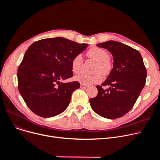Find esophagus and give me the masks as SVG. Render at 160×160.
<instances>
[{"label":"esophagus","instance_id":"34e87169","mask_svg":"<svg viewBox=\"0 0 160 160\" xmlns=\"http://www.w3.org/2000/svg\"><path fill=\"white\" fill-rule=\"evenodd\" d=\"M87 85H85V84H81V85H80V88H87Z\"/></svg>","mask_w":160,"mask_h":160}]
</instances>
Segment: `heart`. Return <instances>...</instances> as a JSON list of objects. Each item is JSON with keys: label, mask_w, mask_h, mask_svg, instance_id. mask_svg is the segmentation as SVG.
Masks as SVG:
<instances>
[{"label": "heart", "mask_w": 160, "mask_h": 160, "mask_svg": "<svg viewBox=\"0 0 160 160\" xmlns=\"http://www.w3.org/2000/svg\"><path fill=\"white\" fill-rule=\"evenodd\" d=\"M87 55L88 58L96 61L94 68H93V71L96 72L90 75L81 73L76 77V79L85 84L99 82L102 79L101 73L104 76H107L112 69V63L109 59V53L105 49L99 48V47H93L87 52ZM82 62L83 60L81 54L74 56L71 61L72 70L73 73H80Z\"/></svg>", "instance_id": "heart-1"}]
</instances>
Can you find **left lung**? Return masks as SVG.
I'll use <instances>...</instances> for the list:
<instances>
[{
  "label": "left lung",
  "instance_id": "obj_1",
  "mask_svg": "<svg viewBox=\"0 0 160 160\" xmlns=\"http://www.w3.org/2000/svg\"><path fill=\"white\" fill-rule=\"evenodd\" d=\"M113 56L114 68L108 78L97 85L96 97L91 98L92 108L98 115L116 119L125 115L134 107L147 78V70L140 53L128 45L108 41L98 44ZM108 86V89L103 86Z\"/></svg>",
  "mask_w": 160,
  "mask_h": 160
}]
</instances>
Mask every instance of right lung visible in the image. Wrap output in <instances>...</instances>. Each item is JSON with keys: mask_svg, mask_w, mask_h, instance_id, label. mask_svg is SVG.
Segmentation results:
<instances>
[{"mask_svg": "<svg viewBox=\"0 0 160 160\" xmlns=\"http://www.w3.org/2000/svg\"><path fill=\"white\" fill-rule=\"evenodd\" d=\"M79 44L63 37L37 41L25 52L17 71L18 89L26 105L42 118L57 116L67 108L78 81L61 82L73 77L71 61L85 50Z\"/></svg>", "mask_w": 160, "mask_h": 160, "instance_id": "right-lung-1", "label": "right lung"}]
</instances>
